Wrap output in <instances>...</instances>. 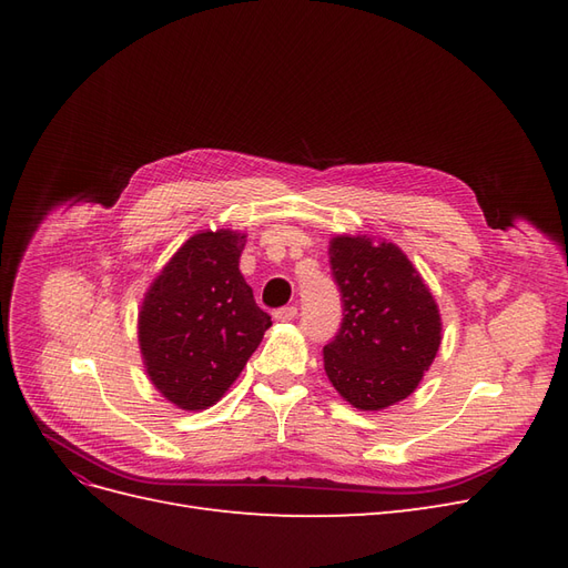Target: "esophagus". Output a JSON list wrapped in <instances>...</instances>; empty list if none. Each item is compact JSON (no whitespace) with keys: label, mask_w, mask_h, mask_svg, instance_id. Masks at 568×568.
I'll use <instances>...</instances> for the list:
<instances>
[{"label":"esophagus","mask_w":568,"mask_h":568,"mask_svg":"<svg viewBox=\"0 0 568 568\" xmlns=\"http://www.w3.org/2000/svg\"><path fill=\"white\" fill-rule=\"evenodd\" d=\"M296 315H298L296 305H286V307H280V311H274V320L277 322H291Z\"/></svg>","instance_id":"esophagus-1"}]
</instances>
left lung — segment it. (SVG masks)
Listing matches in <instances>:
<instances>
[{"mask_svg":"<svg viewBox=\"0 0 568 568\" xmlns=\"http://www.w3.org/2000/svg\"><path fill=\"white\" fill-rule=\"evenodd\" d=\"M329 265L343 322L324 346V372L338 395L379 412L415 393L443 338L438 303L409 257L386 239L336 234Z\"/></svg>","mask_w":568,"mask_h":568,"instance_id":"1","label":"left lung"}]
</instances>
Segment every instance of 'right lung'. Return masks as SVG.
Wrapping results in <instances>:
<instances>
[{
	"mask_svg": "<svg viewBox=\"0 0 568 568\" xmlns=\"http://www.w3.org/2000/svg\"><path fill=\"white\" fill-rule=\"evenodd\" d=\"M246 234L201 230L146 288L136 341L149 382L186 412L213 407L272 326L239 272Z\"/></svg>",
	"mask_w": 568,
	"mask_h": 568,
	"instance_id": "obj_1",
	"label": "right lung"
}]
</instances>
